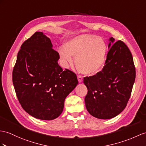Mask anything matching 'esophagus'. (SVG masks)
Segmentation results:
<instances>
[{"label":"esophagus","mask_w":146,"mask_h":146,"mask_svg":"<svg viewBox=\"0 0 146 146\" xmlns=\"http://www.w3.org/2000/svg\"><path fill=\"white\" fill-rule=\"evenodd\" d=\"M77 79H78V81H79V83L82 82L83 79H82V76H78V77H77Z\"/></svg>","instance_id":"esophagus-1"}]
</instances>
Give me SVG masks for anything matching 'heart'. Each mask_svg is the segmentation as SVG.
Returning <instances> with one entry per match:
<instances>
[{
    "mask_svg": "<svg viewBox=\"0 0 146 146\" xmlns=\"http://www.w3.org/2000/svg\"><path fill=\"white\" fill-rule=\"evenodd\" d=\"M108 52V46L104 38L93 35L84 34L67 40L64 47L59 49V54L65 67L73 64L80 73L87 76L97 74L104 68Z\"/></svg>",
    "mask_w": 146,
    "mask_h": 146,
    "instance_id": "obj_1",
    "label": "heart"
}]
</instances>
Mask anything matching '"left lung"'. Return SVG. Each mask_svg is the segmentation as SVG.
Segmentation results:
<instances>
[{
  "mask_svg": "<svg viewBox=\"0 0 146 146\" xmlns=\"http://www.w3.org/2000/svg\"><path fill=\"white\" fill-rule=\"evenodd\" d=\"M109 38L105 66L96 75L84 77L88 92L85 106L95 118H114L126 108L136 78L132 54L121 41Z\"/></svg>",
  "mask_w": 146,
  "mask_h": 146,
  "instance_id": "8db88e82",
  "label": "left lung"
}]
</instances>
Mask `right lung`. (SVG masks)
<instances>
[{"label": "right lung", "instance_id": "right-lung-1", "mask_svg": "<svg viewBox=\"0 0 146 146\" xmlns=\"http://www.w3.org/2000/svg\"><path fill=\"white\" fill-rule=\"evenodd\" d=\"M52 48L50 39L36 32L21 46L12 74L21 106L41 120L58 118L67 96L78 84L75 74L59 66V53Z\"/></svg>", "mask_w": 146, "mask_h": 146}]
</instances>
